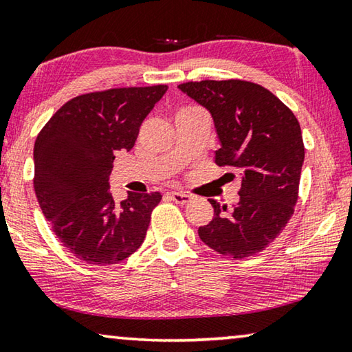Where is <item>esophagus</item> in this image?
Segmentation results:
<instances>
[{
	"label": "esophagus",
	"mask_w": 352,
	"mask_h": 352,
	"mask_svg": "<svg viewBox=\"0 0 352 352\" xmlns=\"http://www.w3.org/2000/svg\"><path fill=\"white\" fill-rule=\"evenodd\" d=\"M170 199L174 200V202H175V204H178V205H186V204L191 202V199H192V197L189 196V194L174 191V192H170Z\"/></svg>",
	"instance_id": "34e87169"
}]
</instances>
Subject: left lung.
Listing matches in <instances>:
<instances>
[{"label":"left lung","mask_w":352,"mask_h":352,"mask_svg":"<svg viewBox=\"0 0 352 352\" xmlns=\"http://www.w3.org/2000/svg\"><path fill=\"white\" fill-rule=\"evenodd\" d=\"M178 89L213 117L221 142L216 164L243 175L239 202L232 210L210 199L214 216L199 227V236L232 258L258 254L285 228L298 202L304 142L296 116L250 81H189Z\"/></svg>","instance_id":"1"}]
</instances>
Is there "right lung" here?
I'll return each mask as SVG.
<instances>
[{
    "label": "right lung",
    "mask_w": 352,
    "mask_h": 352,
    "mask_svg": "<svg viewBox=\"0 0 352 352\" xmlns=\"http://www.w3.org/2000/svg\"><path fill=\"white\" fill-rule=\"evenodd\" d=\"M166 85L82 94L60 106L36 139L34 191L63 246L89 265L111 266L144 243L161 194L130 192L116 204L109 175L130 152Z\"/></svg>",
    "instance_id": "1"
}]
</instances>
